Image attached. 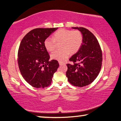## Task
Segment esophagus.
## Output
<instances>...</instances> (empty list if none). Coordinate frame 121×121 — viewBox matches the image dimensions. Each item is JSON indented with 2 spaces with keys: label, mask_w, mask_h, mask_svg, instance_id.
I'll return each mask as SVG.
<instances>
[{
  "label": "esophagus",
  "mask_w": 121,
  "mask_h": 121,
  "mask_svg": "<svg viewBox=\"0 0 121 121\" xmlns=\"http://www.w3.org/2000/svg\"><path fill=\"white\" fill-rule=\"evenodd\" d=\"M59 65H63V64H65V63L64 62H61V61H59Z\"/></svg>",
  "instance_id": "esophagus-1"
}]
</instances>
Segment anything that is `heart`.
Returning a JSON list of instances; mask_svg holds the SVG:
<instances>
[{"label": "heart", "instance_id": "1", "mask_svg": "<svg viewBox=\"0 0 121 121\" xmlns=\"http://www.w3.org/2000/svg\"><path fill=\"white\" fill-rule=\"evenodd\" d=\"M61 50L56 51L51 55V58L63 61L71 54L76 53L83 42V35L79 30L60 29L53 34V38H48L44 41V46L49 52H52L56 48V42H61Z\"/></svg>", "mask_w": 121, "mask_h": 121}]
</instances>
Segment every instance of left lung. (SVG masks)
I'll list each match as a JSON object with an SVG mask.
<instances>
[{
  "instance_id": "1",
  "label": "left lung",
  "mask_w": 121,
  "mask_h": 121,
  "mask_svg": "<svg viewBox=\"0 0 121 121\" xmlns=\"http://www.w3.org/2000/svg\"><path fill=\"white\" fill-rule=\"evenodd\" d=\"M83 35V42L78 52L69 59L67 64L66 76L71 84L83 87L92 83L101 68L102 55L97 39L89 30L83 27H72Z\"/></svg>"
}]
</instances>
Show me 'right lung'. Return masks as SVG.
<instances>
[{
    "label": "right lung",
    "instance_id": "1",
    "mask_svg": "<svg viewBox=\"0 0 121 121\" xmlns=\"http://www.w3.org/2000/svg\"><path fill=\"white\" fill-rule=\"evenodd\" d=\"M58 28H36L24 37L18 51V65L26 82L34 87L50 86L59 64L56 60L49 61L50 56L44 41Z\"/></svg>",
    "mask_w": 121,
    "mask_h": 121
}]
</instances>
